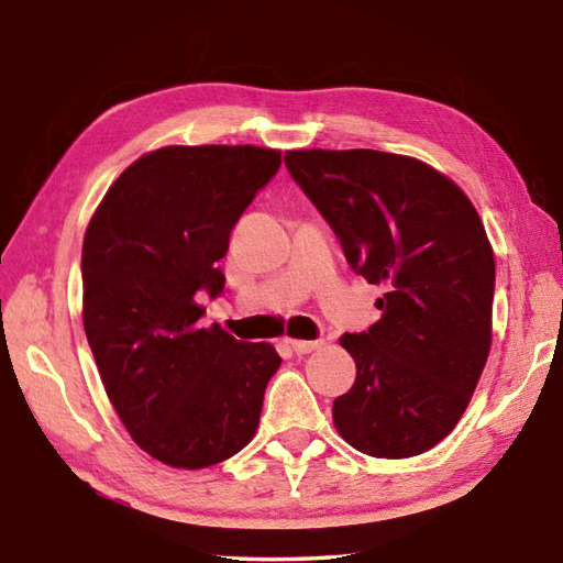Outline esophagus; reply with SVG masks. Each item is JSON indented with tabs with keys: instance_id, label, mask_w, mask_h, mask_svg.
<instances>
[{
	"instance_id": "esophagus-1",
	"label": "esophagus",
	"mask_w": 563,
	"mask_h": 563,
	"mask_svg": "<svg viewBox=\"0 0 563 563\" xmlns=\"http://www.w3.org/2000/svg\"><path fill=\"white\" fill-rule=\"evenodd\" d=\"M322 345V340H288V347L295 352V355H308V352L318 350Z\"/></svg>"
}]
</instances>
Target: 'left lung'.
<instances>
[{
  "label": "left lung",
  "mask_w": 563,
  "mask_h": 563,
  "mask_svg": "<svg viewBox=\"0 0 563 563\" xmlns=\"http://www.w3.org/2000/svg\"><path fill=\"white\" fill-rule=\"evenodd\" d=\"M295 184L338 235L350 268L385 283L383 312L340 338L355 385L332 402L355 450L405 460L442 442L470 405L492 347L494 253L460 188L385 151H288Z\"/></svg>",
  "instance_id": "left-lung-1"
}]
</instances>
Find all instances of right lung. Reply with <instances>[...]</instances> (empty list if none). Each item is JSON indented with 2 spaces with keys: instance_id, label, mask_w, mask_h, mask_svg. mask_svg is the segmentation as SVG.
<instances>
[{
  "instance_id": "obj_1",
  "label": "right lung",
  "mask_w": 563,
  "mask_h": 563,
  "mask_svg": "<svg viewBox=\"0 0 563 563\" xmlns=\"http://www.w3.org/2000/svg\"><path fill=\"white\" fill-rule=\"evenodd\" d=\"M280 151L166 146L113 180L84 235V330L103 389L141 450L180 470L228 460L258 430L280 367L268 342L201 328L218 261Z\"/></svg>"
}]
</instances>
